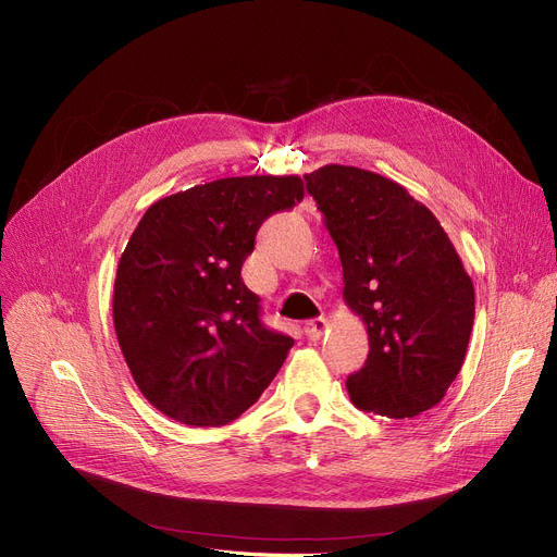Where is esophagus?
<instances>
[{
  "instance_id": "34e87169",
  "label": "esophagus",
  "mask_w": 557,
  "mask_h": 557,
  "mask_svg": "<svg viewBox=\"0 0 557 557\" xmlns=\"http://www.w3.org/2000/svg\"><path fill=\"white\" fill-rule=\"evenodd\" d=\"M327 330V320L320 315V318H313L309 320V323H305V334L311 338V341H318L320 336H323V332Z\"/></svg>"
}]
</instances>
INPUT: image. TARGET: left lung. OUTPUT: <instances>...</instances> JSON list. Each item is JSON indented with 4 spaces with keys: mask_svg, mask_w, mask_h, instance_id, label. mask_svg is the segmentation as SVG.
<instances>
[{
    "mask_svg": "<svg viewBox=\"0 0 557 557\" xmlns=\"http://www.w3.org/2000/svg\"><path fill=\"white\" fill-rule=\"evenodd\" d=\"M338 248L343 298L368 327L370 352L347 376L361 411L416 418L462 368L474 284L437 219L384 175L343 164L305 175Z\"/></svg>",
    "mask_w": 557,
    "mask_h": 557,
    "instance_id": "8db88e82",
    "label": "left lung"
}]
</instances>
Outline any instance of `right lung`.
<instances>
[{"label": "right lung", "mask_w": 557, "mask_h": 557, "mask_svg": "<svg viewBox=\"0 0 557 557\" xmlns=\"http://www.w3.org/2000/svg\"><path fill=\"white\" fill-rule=\"evenodd\" d=\"M305 196L298 175H242L153 202L120 259L112 320L137 388L189 426L237 420L294 338L269 330L242 267L259 225Z\"/></svg>", "instance_id": "obj_1"}]
</instances>
